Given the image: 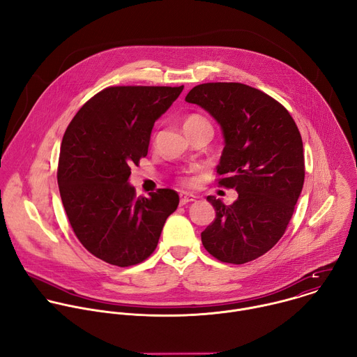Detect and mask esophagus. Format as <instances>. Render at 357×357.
<instances>
[{
    "instance_id": "esophagus-1",
    "label": "esophagus",
    "mask_w": 357,
    "mask_h": 357,
    "mask_svg": "<svg viewBox=\"0 0 357 357\" xmlns=\"http://www.w3.org/2000/svg\"><path fill=\"white\" fill-rule=\"evenodd\" d=\"M195 200H196V196H193V195H189V193L181 195V205H186V203H190Z\"/></svg>"
}]
</instances>
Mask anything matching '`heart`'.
I'll use <instances>...</instances> for the list:
<instances>
[{"mask_svg":"<svg viewBox=\"0 0 357 357\" xmlns=\"http://www.w3.org/2000/svg\"><path fill=\"white\" fill-rule=\"evenodd\" d=\"M197 123H208L205 119H202L199 116H190L186 119L185 124L183 126H190V124H197Z\"/></svg>","mask_w":357,"mask_h":357,"instance_id":"b5f03b06","label":"heart"}]
</instances>
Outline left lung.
<instances>
[{"label": "left lung", "mask_w": 357, "mask_h": 357, "mask_svg": "<svg viewBox=\"0 0 357 357\" xmlns=\"http://www.w3.org/2000/svg\"><path fill=\"white\" fill-rule=\"evenodd\" d=\"M220 126L225 148L216 167L220 186L234 188L233 205L208 196L216 219L202 243L223 263L259 259L285 233L305 178L298 127L277 100L243 83H203L185 97Z\"/></svg>", "instance_id": "obj_1"}]
</instances>
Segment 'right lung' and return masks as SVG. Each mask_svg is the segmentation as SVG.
I'll use <instances>...</instances> for the list:
<instances>
[{
	"instance_id": "obj_1",
	"label": "right lung",
	"mask_w": 357,
	"mask_h": 357,
	"mask_svg": "<svg viewBox=\"0 0 357 357\" xmlns=\"http://www.w3.org/2000/svg\"><path fill=\"white\" fill-rule=\"evenodd\" d=\"M183 86H116L93 96L62 139L58 185L70 226L93 256L117 267L148 259L178 205L172 189L135 196L131 167Z\"/></svg>"
}]
</instances>
